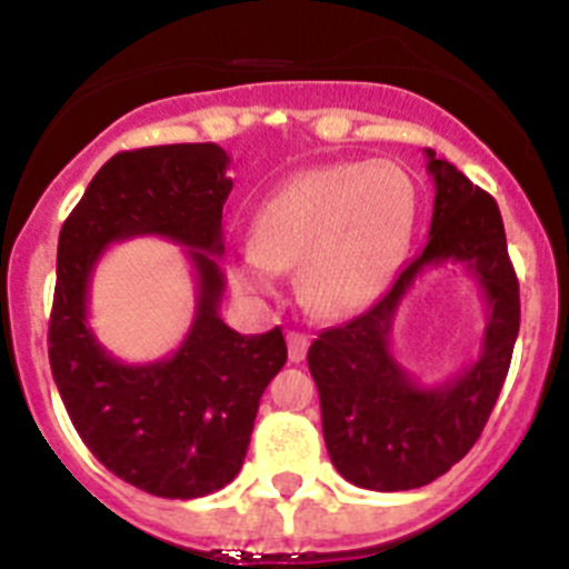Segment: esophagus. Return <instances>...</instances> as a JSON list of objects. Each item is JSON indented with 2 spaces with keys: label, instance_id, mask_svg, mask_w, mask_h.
<instances>
[{
  "label": "esophagus",
  "instance_id": "obj_1",
  "mask_svg": "<svg viewBox=\"0 0 569 569\" xmlns=\"http://www.w3.org/2000/svg\"><path fill=\"white\" fill-rule=\"evenodd\" d=\"M308 345H310V339L305 333H288L290 361H296V365H299V361L305 359V353H308Z\"/></svg>",
  "mask_w": 569,
  "mask_h": 569
}]
</instances>
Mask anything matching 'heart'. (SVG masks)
Returning <instances> with one entry per match:
<instances>
[{"label": "heart", "mask_w": 569, "mask_h": 569, "mask_svg": "<svg viewBox=\"0 0 569 569\" xmlns=\"http://www.w3.org/2000/svg\"><path fill=\"white\" fill-rule=\"evenodd\" d=\"M416 188L387 159L301 170L256 210L250 248L228 261L236 293L264 301L296 268L301 301L319 316L365 308L399 264L413 230Z\"/></svg>", "instance_id": "obj_1"}]
</instances>
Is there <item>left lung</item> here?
Listing matches in <instances>:
<instances>
[{
	"mask_svg": "<svg viewBox=\"0 0 569 569\" xmlns=\"http://www.w3.org/2000/svg\"><path fill=\"white\" fill-rule=\"evenodd\" d=\"M425 156L436 184L425 250L373 308L321 330L308 350L330 461L365 490L425 487L465 459L496 407L519 336V279L499 204L436 150ZM445 263H461L480 281L488 325L477 361L456 380L427 388L406 373L389 333L406 290L425 269Z\"/></svg>",
	"mask_w": 569,
	"mask_h": 569,
	"instance_id": "left-lung-1",
	"label": "left lung"
}]
</instances>
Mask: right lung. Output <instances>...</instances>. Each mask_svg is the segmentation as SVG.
Returning a JSON list of instances; mask_svg holds the SVG:
<instances>
[{
  "label": "right lung",
  "mask_w": 569,
  "mask_h": 569,
  "mask_svg": "<svg viewBox=\"0 0 569 569\" xmlns=\"http://www.w3.org/2000/svg\"><path fill=\"white\" fill-rule=\"evenodd\" d=\"M219 144H159L116 153L59 233L48 356L88 450L128 485L199 499L236 479L259 399L288 361L279 328L241 336L219 316L224 296L222 208L233 190ZM162 234L189 248L197 316L168 360L124 366L87 325L89 279L116 240Z\"/></svg>",
  "instance_id": "obj_1"
}]
</instances>
